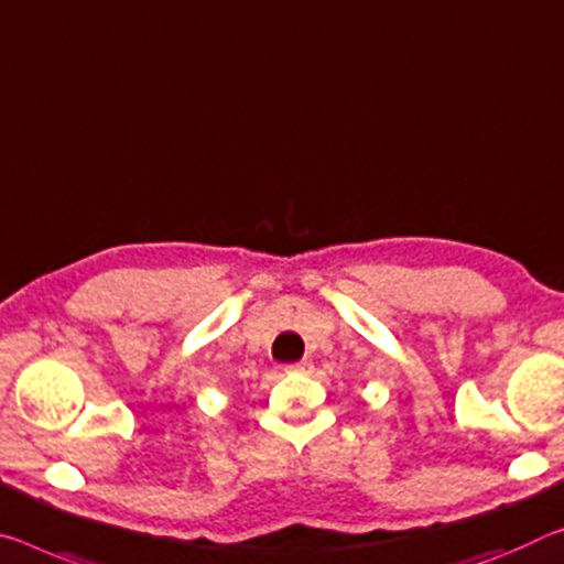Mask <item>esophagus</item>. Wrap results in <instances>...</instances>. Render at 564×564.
Returning a JSON list of instances; mask_svg holds the SVG:
<instances>
[{
  "label": "esophagus",
  "instance_id": "34e87169",
  "mask_svg": "<svg viewBox=\"0 0 564 564\" xmlns=\"http://www.w3.org/2000/svg\"><path fill=\"white\" fill-rule=\"evenodd\" d=\"M311 369H314V364H311L308 359L285 366V371H289V373H311Z\"/></svg>",
  "mask_w": 564,
  "mask_h": 564
}]
</instances>
